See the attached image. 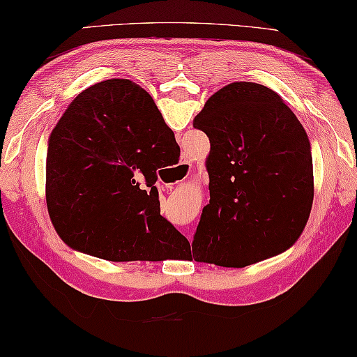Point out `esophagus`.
<instances>
[{
  "mask_svg": "<svg viewBox=\"0 0 357 357\" xmlns=\"http://www.w3.org/2000/svg\"><path fill=\"white\" fill-rule=\"evenodd\" d=\"M177 170H178V174L182 175V177H188V175L191 174V170H193V166H191L190 161H183V162L178 164Z\"/></svg>",
  "mask_w": 357,
  "mask_h": 357,
  "instance_id": "34e87169",
  "label": "esophagus"
}]
</instances>
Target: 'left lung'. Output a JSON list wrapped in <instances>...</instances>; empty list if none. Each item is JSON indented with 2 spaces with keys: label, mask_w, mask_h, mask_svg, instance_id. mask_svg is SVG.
Masks as SVG:
<instances>
[{
  "label": "left lung",
  "mask_w": 357,
  "mask_h": 357,
  "mask_svg": "<svg viewBox=\"0 0 357 357\" xmlns=\"http://www.w3.org/2000/svg\"><path fill=\"white\" fill-rule=\"evenodd\" d=\"M193 127L211 143L195 261L246 267L293 246L311 214L314 172L307 133L285 101L234 82L206 101Z\"/></svg>",
  "instance_id": "8db88e82"
}]
</instances>
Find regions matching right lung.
I'll return each mask as SVG.
<instances>
[{
    "label": "right lung",
    "instance_id": "obj_1",
    "mask_svg": "<svg viewBox=\"0 0 357 357\" xmlns=\"http://www.w3.org/2000/svg\"><path fill=\"white\" fill-rule=\"evenodd\" d=\"M178 151L156 102L127 79L74 98L46 151V204L67 245L106 261H161L188 241L159 208L158 169Z\"/></svg>",
    "mask_w": 357,
    "mask_h": 357
}]
</instances>
